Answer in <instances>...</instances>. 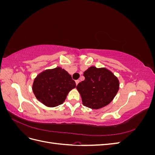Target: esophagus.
Here are the masks:
<instances>
[{
	"label": "esophagus",
	"mask_w": 155,
	"mask_h": 155,
	"mask_svg": "<svg viewBox=\"0 0 155 155\" xmlns=\"http://www.w3.org/2000/svg\"><path fill=\"white\" fill-rule=\"evenodd\" d=\"M79 83V79H78V80H76V85H78V84Z\"/></svg>",
	"instance_id": "obj_1"
}]
</instances>
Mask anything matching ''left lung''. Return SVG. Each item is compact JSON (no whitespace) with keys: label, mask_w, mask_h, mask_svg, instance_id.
Masks as SVG:
<instances>
[{"label":"left lung","mask_w":155,"mask_h":155,"mask_svg":"<svg viewBox=\"0 0 155 155\" xmlns=\"http://www.w3.org/2000/svg\"><path fill=\"white\" fill-rule=\"evenodd\" d=\"M85 80L78 83L83 105L92 109H99L113 100L120 88L118 78L106 68L89 67L83 73Z\"/></svg>","instance_id":"left-lung-1"}]
</instances>
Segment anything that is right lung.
I'll return each mask as SVG.
<instances>
[{"label":"right lung","instance_id":"obj_1","mask_svg":"<svg viewBox=\"0 0 155 155\" xmlns=\"http://www.w3.org/2000/svg\"><path fill=\"white\" fill-rule=\"evenodd\" d=\"M76 87L71 75L61 67H56L37 75L32 90L37 100L46 107H54L62 104L68 92Z\"/></svg>","mask_w":155,"mask_h":155}]
</instances>
